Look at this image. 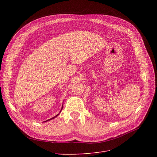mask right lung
Masks as SVG:
<instances>
[{
  "label": "right lung",
  "mask_w": 157,
  "mask_h": 157,
  "mask_svg": "<svg viewBox=\"0 0 157 157\" xmlns=\"http://www.w3.org/2000/svg\"><path fill=\"white\" fill-rule=\"evenodd\" d=\"M62 109H63V105H62V107H61V111H59V113L58 114V115H56L55 117H52V118H50V119H48V120H47V121H44V122H47V121H50V120H52V119H54V118H55L56 117H58V115H59V114L61 113V110H62Z\"/></svg>",
  "instance_id": "1"
}]
</instances>
